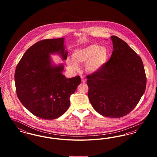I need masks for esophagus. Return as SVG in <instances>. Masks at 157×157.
Here are the masks:
<instances>
[{"mask_svg": "<svg viewBox=\"0 0 157 157\" xmlns=\"http://www.w3.org/2000/svg\"><path fill=\"white\" fill-rule=\"evenodd\" d=\"M81 81H82V82H83V83H85V82H86V78H85L84 76H81Z\"/></svg>", "mask_w": 157, "mask_h": 157, "instance_id": "34e87169", "label": "esophagus"}]
</instances>
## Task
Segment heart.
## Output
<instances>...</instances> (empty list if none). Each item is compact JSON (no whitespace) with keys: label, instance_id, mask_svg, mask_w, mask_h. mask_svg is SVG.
<instances>
[{"label":"heart","instance_id":"obj_1","mask_svg":"<svg viewBox=\"0 0 157 157\" xmlns=\"http://www.w3.org/2000/svg\"><path fill=\"white\" fill-rule=\"evenodd\" d=\"M108 57V51L99 45H90L77 49L72 54L73 60L67 59L68 67L74 71H78V64H86V69L90 72H97L104 65Z\"/></svg>","mask_w":157,"mask_h":157}]
</instances>
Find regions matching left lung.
<instances>
[{
	"instance_id": "1",
	"label": "left lung",
	"mask_w": 157,
	"mask_h": 157,
	"mask_svg": "<svg viewBox=\"0 0 157 157\" xmlns=\"http://www.w3.org/2000/svg\"><path fill=\"white\" fill-rule=\"evenodd\" d=\"M113 52L98 71L87 75L88 98L101 115L121 118L131 112L145 92L147 77L142 59L125 41L111 36Z\"/></svg>"
}]
</instances>
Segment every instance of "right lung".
<instances>
[{
    "label": "right lung",
    "instance_id": "1",
    "mask_svg": "<svg viewBox=\"0 0 157 157\" xmlns=\"http://www.w3.org/2000/svg\"><path fill=\"white\" fill-rule=\"evenodd\" d=\"M64 39L40 40L30 46L17 65L16 91L23 105L32 114L44 120L59 118L67 111L70 97L81 83L76 76L67 78L63 65L52 67L49 54L60 53L67 58Z\"/></svg>",
    "mask_w": 157,
    "mask_h": 157
}]
</instances>
